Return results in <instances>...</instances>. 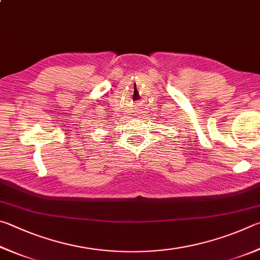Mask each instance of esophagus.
Returning a JSON list of instances; mask_svg holds the SVG:
<instances>
[{"label": "esophagus", "mask_w": 260, "mask_h": 260, "mask_svg": "<svg viewBox=\"0 0 260 260\" xmlns=\"http://www.w3.org/2000/svg\"><path fill=\"white\" fill-rule=\"evenodd\" d=\"M137 106H142V104H137Z\"/></svg>", "instance_id": "obj_1"}]
</instances>
